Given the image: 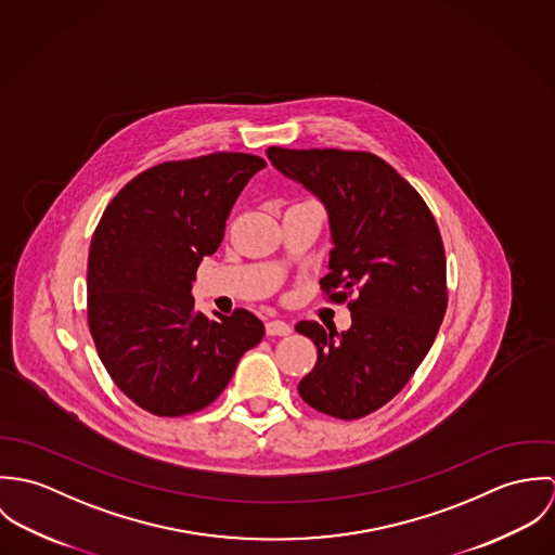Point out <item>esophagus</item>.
<instances>
[{
    "label": "esophagus",
    "mask_w": 555,
    "mask_h": 555,
    "mask_svg": "<svg viewBox=\"0 0 555 555\" xmlns=\"http://www.w3.org/2000/svg\"><path fill=\"white\" fill-rule=\"evenodd\" d=\"M264 331H267V335L273 337V335H288L293 328H291V324L284 322V320H267Z\"/></svg>",
    "instance_id": "esophagus-1"
}]
</instances>
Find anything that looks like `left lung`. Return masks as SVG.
Returning a JSON list of instances; mask_svg holds the SVG:
<instances>
[{
  "label": "left lung",
  "instance_id": "1",
  "mask_svg": "<svg viewBox=\"0 0 555 555\" xmlns=\"http://www.w3.org/2000/svg\"><path fill=\"white\" fill-rule=\"evenodd\" d=\"M271 164L314 192L328 214L331 260L320 288L352 317L337 333L312 320L297 331L318 348L299 396L314 410L352 421L408 385L447 312V258L421 194L370 152L269 147Z\"/></svg>",
  "mask_w": 555,
  "mask_h": 555
}]
</instances>
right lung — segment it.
Instances as JSON below:
<instances>
[{
  "label": "right lung",
  "mask_w": 555,
  "mask_h": 555,
  "mask_svg": "<svg viewBox=\"0 0 555 555\" xmlns=\"http://www.w3.org/2000/svg\"><path fill=\"white\" fill-rule=\"evenodd\" d=\"M264 166L233 152L162 162L119 190L93 231L89 333L113 383L156 416L207 408L264 335L251 312L209 320L190 295L241 190Z\"/></svg>",
  "instance_id": "right-lung-1"
}]
</instances>
